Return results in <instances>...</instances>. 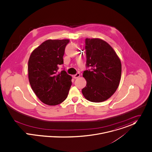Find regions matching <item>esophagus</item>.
I'll list each match as a JSON object with an SVG mask.
<instances>
[{
  "label": "esophagus",
  "instance_id": "obj_1",
  "mask_svg": "<svg viewBox=\"0 0 152 152\" xmlns=\"http://www.w3.org/2000/svg\"><path fill=\"white\" fill-rule=\"evenodd\" d=\"M80 74L79 73H77L76 75H75L73 76V77H74L75 79H77L78 77H80Z\"/></svg>",
  "mask_w": 152,
  "mask_h": 152
}]
</instances>
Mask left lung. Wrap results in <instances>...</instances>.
<instances>
[{
    "mask_svg": "<svg viewBox=\"0 0 152 152\" xmlns=\"http://www.w3.org/2000/svg\"><path fill=\"white\" fill-rule=\"evenodd\" d=\"M86 68L83 76L87 81L82 89L88 101L100 102L108 99L117 90L121 76V63L116 52L105 41L86 38Z\"/></svg>",
    "mask_w": 152,
    "mask_h": 152,
    "instance_id": "1",
    "label": "left lung"
}]
</instances>
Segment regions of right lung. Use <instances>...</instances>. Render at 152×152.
<instances>
[{
  "mask_svg": "<svg viewBox=\"0 0 152 152\" xmlns=\"http://www.w3.org/2000/svg\"><path fill=\"white\" fill-rule=\"evenodd\" d=\"M69 39H48L31 53L28 64V79L38 99L45 104L56 105L66 100L72 77L65 69L59 72L64 64L63 56Z\"/></svg>",
  "mask_w": 152,
  "mask_h": 152,
  "instance_id": "add662e5",
  "label": "right lung"
}]
</instances>
